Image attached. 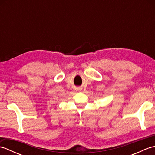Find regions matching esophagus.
Wrapping results in <instances>:
<instances>
[{
  "label": "esophagus",
  "instance_id": "obj_1",
  "mask_svg": "<svg viewBox=\"0 0 155 155\" xmlns=\"http://www.w3.org/2000/svg\"><path fill=\"white\" fill-rule=\"evenodd\" d=\"M77 90H78V91H81V88H77Z\"/></svg>",
  "mask_w": 155,
  "mask_h": 155
}]
</instances>
